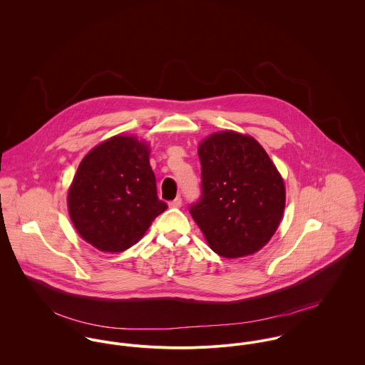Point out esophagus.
I'll return each mask as SVG.
<instances>
[{"mask_svg": "<svg viewBox=\"0 0 365 365\" xmlns=\"http://www.w3.org/2000/svg\"><path fill=\"white\" fill-rule=\"evenodd\" d=\"M168 205H170V208H180V207L182 205V200H181L180 197H177V198L173 200Z\"/></svg>", "mask_w": 365, "mask_h": 365, "instance_id": "34e87169", "label": "esophagus"}]
</instances>
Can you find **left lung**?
Returning <instances> with one entry per match:
<instances>
[{"instance_id":"1","label":"left lung","mask_w":365,"mask_h":365,"mask_svg":"<svg viewBox=\"0 0 365 365\" xmlns=\"http://www.w3.org/2000/svg\"><path fill=\"white\" fill-rule=\"evenodd\" d=\"M202 195L190 213L209 247L226 259L255 255L275 233L285 208L281 174L260 143L233 130L198 148Z\"/></svg>"}]
</instances>
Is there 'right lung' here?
<instances>
[{
  "label": "right lung",
  "mask_w": 365,
  "mask_h": 365,
  "mask_svg": "<svg viewBox=\"0 0 365 365\" xmlns=\"http://www.w3.org/2000/svg\"><path fill=\"white\" fill-rule=\"evenodd\" d=\"M149 155L146 142L118 135L81 160L67 195L68 213L78 235L98 250L132 247L167 209L157 197Z\"/></svg>",
  "instance_id": "obj_1"
}]
</instances>
